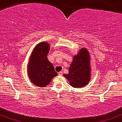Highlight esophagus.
Instances as JSON below:
<instances>
[{
	"instance_id": "esophagus-1",
	"label": "esophagus",
	"mask_w": 122,
	"mask_h": 122,
	"mask_svg": "<svg viewBox=\"0 0 122 122\" xmlns=\"http://www.w3.org/2000/svg\"><path fill=\"white\" fill-rule=\"evenodd\" d=\"M62 74H63L62 71H59V72L58 73V75H59V76H61V75H62Z\"/></svg>"
}]
</instances>
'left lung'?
<instances>
[{"instance_id":"8db88e82","label":"left lung","mask_w":122,"mask_h":122,"mask_svg":"<svg viewBox=\"0 0 122 122\" xmlns=\"http://www.w3.org/2000/svg\"><path fill=\"white\" fill-rule=\"evenodd\" d=\"M90 56L86 48L80 49L73 55V61L69 68V73L63 76L69 81L70 86L75 88L85 87L91 79Z\"/></svg>"}]
</instances>
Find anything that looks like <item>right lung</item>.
<instances>
[{
    "label": "right lung",
    "instance_id": "obj_1",
    "mask_svg": "<svg viewBox=\"0 0 122 122\" xmlns=\"http://www.w3.org/2000/svg\"><path fill=\"white\" fill-rule=\"evenodd\" d=\"M50 48L49 43L41 42L35 46L30 56L27 66V75L31 82L38 87L47 86L57 75L53 65L47 57Z\"/></svg>",
    "mask_w": 122,
    "mask_h": 122
}]
</instances>
